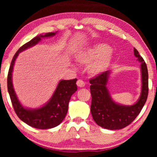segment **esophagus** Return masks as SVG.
<instances>
[{"mask_svg": "<svg viewBox=\"0 0 157 157\" xmlns=\"http://www.w3.org/2000/svg\"><path fill=\"white\" fill-rule=\"evenodd\" d=\"M77 86H79V87L80 88H82L84 87V86H85V82L82 80V79H78V81H77Z\"/></svg>", "mask_w": 157, "mask_h": 157, "instance_id": "34e87169", "label": "esophagus"}]
</instances>
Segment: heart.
<instances>
[{
    "instance_id": "b5f03b06",
    "label": "heart",
    "mask_w": 157,
    "mask_h": 157,
    "mask_svg": "<svg viewBox=\"0 0 157 157\" xmlns=\"http://www.w3.org/2000/svg\"><path fill=\"white\" fill-rule=\"evenodd\" d=\"M110 47L106 44H98L76 55V60L82 65H89L88 71L92 75H98L108 67L113 59Z\"/></svg>"
}]
</instances>
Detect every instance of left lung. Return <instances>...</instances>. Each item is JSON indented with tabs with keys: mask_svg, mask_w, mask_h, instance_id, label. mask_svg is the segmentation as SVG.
I'll return each instance as SVG.
<instances>
[{
	"mask_svg": "<svg viewBox=\"0 0 157 157\" xmlns=\"http://www.w3.org/2000/svg\"><path fill=\"white\" fill-rule=\"evenodd\" d=\"M134 55L141 63L142 91L138 101L131 106L122 105L113 101L106 87L111 71L103 72L90 79L92 95L90 111L93 119L99 126L108 129H120L129 125L136 118L147 100L148 73L144 60L134 49Z\"/></svg>",
	"mask_w": 157,
	"mask_h": 157,
	"instance_id": "left-lung-1",
	"label": "left lung"
}]
</instances>
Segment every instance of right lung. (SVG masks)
Wrapping results in <instances>:
<instances>
[{
  "instance_id": "right-lung-1",
  "label": "right lung",
  "mask_w": 157,
  "mask_h": 157,
  "mask_svg": "<svg viewBox=\"0 0 157 157\" xmlns=\"http://www.w3.org/2000/svg\"><path fill=\"white\" fill-rule=\"evenodd\" d=\"M56 33L57 32L39 35L20 47L13 56L8 73V92L15 112L21 121L37 129H51L59 125L63 121L68 111L70 98L78 90L76 85L77 79L61 80L59 82L54 94L46 104L38 109H28L23 106L20 103L13 88L12 82L13 66L19 52L37 44L41 40V38L54 36Z\"/></svg>"
}]
</instances>
